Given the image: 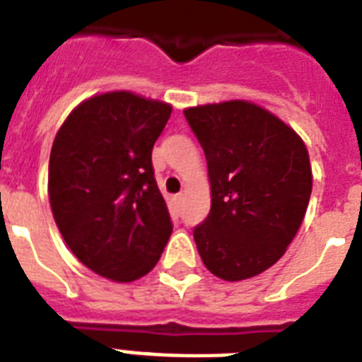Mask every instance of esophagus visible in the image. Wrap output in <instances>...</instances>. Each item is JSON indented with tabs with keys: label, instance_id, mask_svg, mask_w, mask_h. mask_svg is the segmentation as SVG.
<instances>
[{
	"label": "esophagus",
	"instance_id": "34e87169",
	"mask_svg": "<svg viewBox=\"0 0 362 362\" xmlns=\"http://www.w3.org/2000/svg\"><path fill=\"white\" fill-rule=\"evenodd\" d=\"M182 199H184V195H182V193H178V195H175V197H173V201H175L176 206H180Z\"/></svg>",
	"mask_w": 362,
	"mask_h": 362
}]
</instances>
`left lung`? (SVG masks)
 Listing matches in <instances>:
<instances>
[{"instance_id": "left-lung-1", "label": "left lung", "mask_w": 362, "mask_h": 362, "mask_svg": "<svg viewBox=\"0 0 362 362\" xmlns=\"http://www.w3.org/2000/svg\"><path fill=\"white\" fill-rule=\"evenodd\" d=\"M209 165L212 206L193 229L204 267L221 280L261 274L286 253L312 195L303 139L269 110L226 101L184 110Z\"/></svg>"}]
</instances>
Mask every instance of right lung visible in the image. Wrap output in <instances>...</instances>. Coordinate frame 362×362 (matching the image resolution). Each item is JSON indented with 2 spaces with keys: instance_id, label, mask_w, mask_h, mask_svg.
<instances>
[{
  "instance_id": "right-lung-1",
  "label": "right lung",
  "mask_w": 362,
  "mask_h": 362,
  "mask_svg": "<svg viewBox=\"0 0 362 362\" xmlns=\"http://www.w3.org/2000/svg\"><path fill=\"white\" fill-rule=\"evenodd\" d=\"M170 110L131 92L101 93L78 105L54 139V220L76 259L103 278L148 274L173 233L152 167L153 142Z\"/></svg>"
}]
</instances>
